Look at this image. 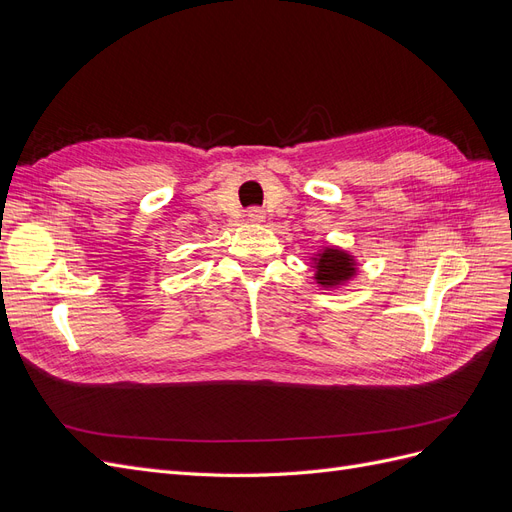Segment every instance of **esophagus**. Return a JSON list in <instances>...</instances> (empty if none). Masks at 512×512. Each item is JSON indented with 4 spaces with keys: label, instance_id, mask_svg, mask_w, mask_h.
<instances>
[{
    "label": "esophagus",
    "instance_id": "34e87169",
    "mask_svg": "<svg viewBox=\"0 0 512 512\" xmlns=\"http://www.w3.org/2000/svg\"><path fill=\"white\" fill-rule=\"evenodd\" d=\"M245 218H247V222L260 224V222H265V211H262L260 207H250L245 211Z\"/></svg>",
    "mask_w": 512,
    "mask_h": 512
}]
</instances>
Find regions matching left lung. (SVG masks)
<instances>
[{"mask_svg": "<svg viewBox=\"0 0 512 512\" xmlns=\"http://www.w3.org/2000/svg\"><path fill=\"white\" fill-rule=\"evenodd\" d=\"M316 282L324 288H335L339 284H344L352 280V275H356V265L354 258L346 254L344 250H337V247H327L322 250L316 258Z\"/></svg>", "mask_w": 512, "mask_h": 512, "instance_id": "left-lung-1", "label": "left lung"}]
</instances>
